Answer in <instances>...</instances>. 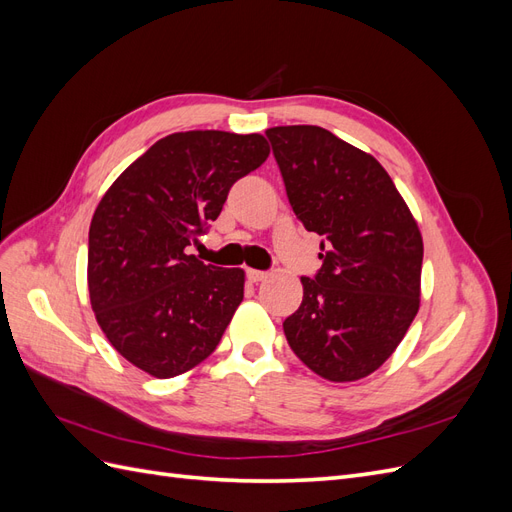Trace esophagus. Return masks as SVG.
<instances>
[{"label": "esophagus", "instance_id": "esophagus-1", "mask_svg": "<svg viewBox=\"0 0 512 512\" xmlns=\"http://www.w3.org/2000/svg\"><path fill=\"white\" fill-rule=\"evenodd\" d=\"M245 275H247V280H250V282H254V284H258V282H262V280H267V273H265V271L247 269V271H245Z\"/></svg>", "mask_w": 512, "mask_h": 512}]
</instances>
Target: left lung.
Returning a JSON list of instances; mask_svg holds the SVG:
<instances>
[{"label":"left lung","instance_id":"8db88e82","mask_svg":"<svg viewBox=\"0 0 512 512\" xmlns=\"http://www.w3.org/2000/svg\"><path fill=\"white\" fill-rule=\"evenodd\" d=\"M267 138L294 215L324 237L286 339L324 380H361L395 352L421 305V230L369 153L318 126H277Z\"/></svg>","mask_w":512,"mask_h":512}]
</instances>
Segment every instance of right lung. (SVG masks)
<instances>
[{
  "mask_svg": "<svg viewBox=\"0 0 512 512\" xmlns=\"http://www.w3.org/2000/svg\"><path fill=\"white\" fill-rule=\"evenodd\" d=\"M269 158L262 134L190 130L151 145L115 179L89 226L87 286L108 342L153 378L203 363L243 301V269L188 254L228 190Z\"/></svg>",
  "mask_w": 512,
  "mask_h": 512,
  "instance_id": "right-lung-1",
  "label": "right lung"
}]
</instances>
